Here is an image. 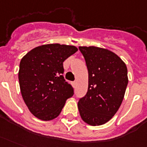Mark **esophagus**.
<instances>
[{
    "mask_svg": "<svg viewBox=\"0 0 147 147\" xmlns=\"http://www.w3.org/2000/svg\"><path fill=\"white\" fill-rule=\"evenodd\" d=\"M71 85H72V86L73 87H76V82L75 81V82H71Z\"/></svg>",
    "mask_w": 147,
    "mask_h": 147,
    "instance_id": "1",
    "label": "esophagus"
}]
</instances>
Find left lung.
Segmentation results:
<instances>
[{"mask_svg": "<svg viewBox=\"0 0 147 147\" xmlns=\"http://www.w3.org/2000/svg\"><path fill=\"white\" fill-rule=\"evenodd\" d=\"M89 73L88 91L78 102L80 116L90 125L111 120L122 103L128 85V70L122 60L107 49L79 47Z\"/></svg>", "mask_w": 147, "mask_h": 147, "instance_id": "1", "label": "left lung"}]
</instances>
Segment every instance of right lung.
<instances>
[{"label": "right lung", "instance_id": "obj_1", "mask_svg": "<svg viewBox=\"0 0 147 147\" xmlns=\"http://www.w3.org/2000/svg\"><path fill=\"white\" fill-rule=\"evenodd\" d=\"M78 51L59 43L45 44L28 52L20 61L18 81L22 96L35 117L50 121L60 115L74 94L63 76V62Z\"/></svg>", "mask_w": 147, "mask_h": 147}]
</instances>
